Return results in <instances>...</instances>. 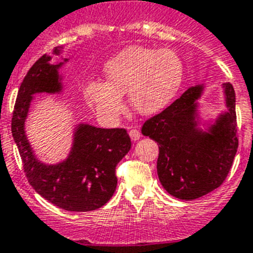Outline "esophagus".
<instances>
[{
	"label": "esophagus",
	"mask_w": 253,
	"mask_h": 253,
	"mask_svg": "<svg viewBox=\"0 0 253 253\" xmlns=\"http://www.w3.org/2000/svg\"><path fill=\"white\" fill-rule=\"evenodd\" d=\"M129 135H130L131 140L135 142V140H139V139H140L142 134H140V131H139L138 129H130V130H129Z\"/></svg>",
	"instance_id": "34e87169"
}]
</instances>
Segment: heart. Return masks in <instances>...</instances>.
Segmentation results:
<instances>
[{
    "label": "heart",
    "instance_id": "1",
    "mask_svg": "<svg viewBox=\"0 0 253 253\" xmlns=\"http://www.w3.org/2000/svg\"><path fill=\"white\" fill-rule=\"evenodd\" d=\"M108 81L94 80L85 86V98L99 117L114 122L124 113L123 95L144 115L166 108L183 80V61L169 48L133 46L120 51L106 64Z\"/></svg>",
    "mask_w": 253,
    "mask_h": 253
}]
</instances>
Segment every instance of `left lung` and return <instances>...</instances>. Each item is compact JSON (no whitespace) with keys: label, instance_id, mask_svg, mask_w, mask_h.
Wrapping results in <instances>:
<instances>
[{"label":"left lung","instance_id":"8db88e82","mask_svg":"<svg viewBox=\"0 0 253 253\" xmlns=\"http://www.w3.org/2000/svg\"><path fill=\"white\" fill-rule=\"evenodd\" d=\"M201 91L202 86L189 87L142 126L143 135L158 143L157 170L162 185L170 196L185 201L218 188L232 168L238 148L232 84H224L228 113L219 118L211 133L196 128L194 101Z\"/></svg>","mask_w":253,"mask_h":253}]
</instances>
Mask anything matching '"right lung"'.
Here are the masks:
<instances>
[{"label": "right lung", "mask_w": 253, "mask_h": 253, "mask_svg": "<svg viewBox=\"0 0 253 253\" xmlns=\"http://www.w3.org/2000/svg\"><path fill=\"white\" fill-rule=\"evenodd\" d=\"M50 59L47 55L41 56L21 83L11 123L12 136L27 180L41 197L73 212L98 210L114 194L118 183L115 168L130 150V138L124 128L79 125L73 152L64 163L45 166L37 161L25 135L24 125L32 95L61 89L57 75L61 64L50 65Z\"/></svg>", "instance_id": "right-lung-1"}]
</instances>
